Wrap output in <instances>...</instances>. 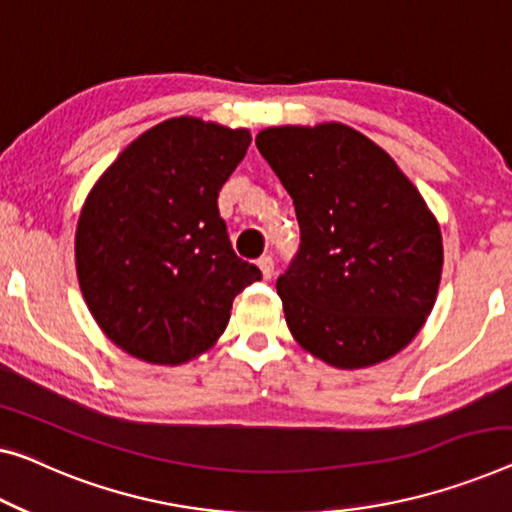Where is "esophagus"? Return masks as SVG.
Segmentation results:
<instances>
[{"label":"esophagus","mask_w":512,"mask_h":512,"mask_svg":"<svg viewBox=\"0 0 512 512\" xmlns=\"http://www.w3.org/2000/svg\"><path fill=\"white\" fill-rule=\"evenodd\" d=\"M257 266H259V271H262V278L264 280H271L273 278V259L269 255H264L262 259H259Z\"/></svg>","instance_id":"obj_1"}]
</instances>
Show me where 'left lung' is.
Instances as JSON below:
<instances>
[{
	"instance_id": "obj_1",
	"label": "left lung",
	"mask_w": 512,
	"mask_h": 512,
	"mask_svg": "<svg viewBox=\"0 0 512 512\" xmlns=\"http://www.w3.org/2000/svg\"><path fill=\"white\" fill-rule=\"evenodd\" d=\"M255 144L301 227L276 282L294 340L340 370L398 354L432 312L444 266L423 195L379 144L338 121L271 126Z\"/></svg>"
}]
</instances>
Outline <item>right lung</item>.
I'll use <instances>...</instances> for the list:
<instances>
[{"label": "right lung", "mask_w": 512, "mask_h": 512, "mask_svg": "<svg viewBox=\"0 0 512 512\" xmlns=\"http://www.w3.org/2000/svg\"><path fill=\"white\" fill-rule=\"evenodd\" d=\"M250 131L174 117L144 131L89 190L75 230L85 303L140 361L181 365L216 345L234 296L262 278L232 250L218 193Z\"/></svg>", "instance_id": "add662e5"}]
</instances>
